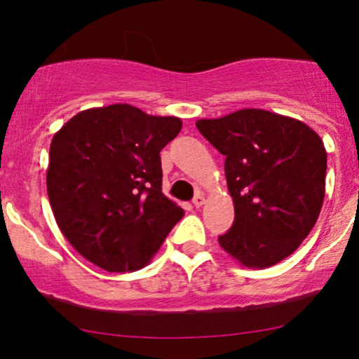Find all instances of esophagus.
<instances>
[{
    "mask_svg": "<svg viewBox=\"0 0 359 359\" xmlns=\"http://www.w3.org/2000/svg\"><path fill=\"white\" fill-rule=\"evenodd\" d=\"M204 203H205V199H204L203 194H198V196H196V198L193 199L194 208H201V205H204Z\"/></svg>",
    "mask_w": 359,
    "mask_h": 359,
    "instance_id": "obj_1",
    "label": "esophagus"
}]
</instances>
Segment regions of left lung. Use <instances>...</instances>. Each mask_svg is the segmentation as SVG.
<instances>
[{"mask_svg":"<svg viewBox=\"0 0 359 359\" xmlns=\"http://www.w3.org/2000/svg\"><path fill=\"white\" fill-rule=\"evenodd\" d=\"M225 155L235 220L219 243L247 268H269L307 237L325 198L327 151L316 130L292 117L240 109L196 122Z\"/></svg>","mask_w":359,"mask_h":359,"instance_id":"1","label":"left lung"}]
</instances>
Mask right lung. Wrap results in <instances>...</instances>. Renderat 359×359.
Wrapping results in <instances>:
<instances>
[{
  "label": "right lung",
  "mask_w": 359,
  "mask_h": 359,
  "mask_svg": "<svg viewBox=\"0 0 359 359\" xmlns=\"http://www.w3.org/2000/svg\"><path fill=\"white\" fill-rule=\"evenodd\" d=\"M181 126L180 117L111 104L78 112L53 135L48 201L62 233L88 262L137 271L183 217L161 193L160 160Z\"/></svg>",
  "instance_id": "obj_1"
}]
</instances>
